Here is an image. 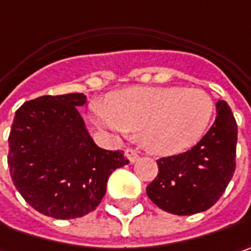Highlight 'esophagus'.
<instances>
[{
    "label": "esophagus",
    "instance_id": "obj_1",
    "mask_svg": "<svg viewBox=\"0 0 251 251\" xmlns=\"http://www.w3.org/2000/svg\"><path fill=\"white\" fill-rule=\"evenodd\" d=\"M125 154H126V157L129 158V161H130V163H135V161L139 160V154H137L133 149H126Z\"/></svg>",
    "mask_w": 251,
    "mask_h": 251
}]
</instances>
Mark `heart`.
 <instances>
[{"label": "heart", "mask_w": 251, "mask_h": 251, "mask_svg": "<svg viewBox=\"0 0 251 251\" xmlns=\"http://www.w3.org/2000/svg\"><path fill=\"white\" fill-rule=\"evenodd\" d=\"M215 111L201 88H133L116 94L109 106H97V122L109 130L140 135L149 151L178 154L205 135Z\"/></svg>", "instance_id": "obj_1"}]
</instances>
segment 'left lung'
I'll list each match as a JSON object with an SVG mask.
<instances>
[{
  "label": "left lung",
  "mask_w": 251,
  "mask_h": 251,
  "mask_svg": "<svg viewBox=\"0 0 251 251\" xmlns=\"http://www.w3.org/2000/svg\"><path fill=\"white\" fill-rule=\"evenodd\" d=\"M216 118L191 150L157 160L158 174L147 197L160 209L194 215L209 209L222 197L236 169L237 125L226 101L216 102Z\"/></svg>",
  "instance_id": "8db88e82"
}]
</instances>
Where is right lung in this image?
Instances as JSON below:
<instances>
[{
  "label": "right lung",
  "mask_w": 251,
  "mask_h": 251,
  "mask_svg": "<svg viewBox=\"0 0 251 251\" xmlns=\"http://www.w3.org/2000/svg\"><path fill=\"white\" fill-rule=\"evenodd\" d=\"M84 94L43 95L17 112L8 167L24 200L54 219L81 218L102 201L109 176L129 160L94 143L77 106Z\"/></svg>",
  "instance_id": "1"
}]
</instances>
